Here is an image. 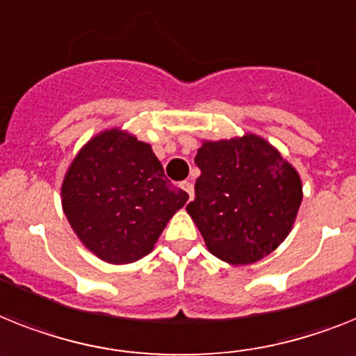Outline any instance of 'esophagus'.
<instances>
[{
    "mask_svg": "<svg viewBox=\"0 0 356 356\" xmlns=\"http://www.w3.org/2000/svg\"><path fill=\"white\" fill-rule=\"evenodd\" d=\"M181 189H184L185 193H187V195H189V200L193 198V195H195V189H193V184H191L189 180L181 181Z\"/></svg>",
    "mask_w": 356,
    "mask_h": 356,
    "instance_id": "obj_1",
    "label": "esophagus"
}]
</instances>
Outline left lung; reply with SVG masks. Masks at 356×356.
<instances>
[{
  "label": "left lung",
  "instance_id": "8db88e82",
  "mask_svg": "<svg viewBox=\"0 0 356 356\" xmlns=\"http://www.w3.org/2000/svg\"><path fill=\"white\" fill-rule=\"evenodd\" d=\"M200 178L187 213L214 257L249 266L271 254L291 233L302 204V180L277 147L257 136L202 142Z\"/></svg>",
  "mask_w": 356,
  "mask_h": 356
}]
</instances>
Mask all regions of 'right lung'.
I'll return each mask as SVG.
<instances>
[{
  "label": "right lung",
  "instance_id": "right-lung-1",
  "mask_svg": "<svg viewBox=\"0 0 356 356\" xmlns=\"http://www.w3.org/2000/svg\"><path fill=\"white\" fill-rule=\"evenodd\" d=\"M189 195L163 175L152 147L120 129L85 143L61 184V205L85 248L107 264L152 251Z\"/></svg>",
  "mask_w": 356,
  "mask_h": 356
}]
</instances>
